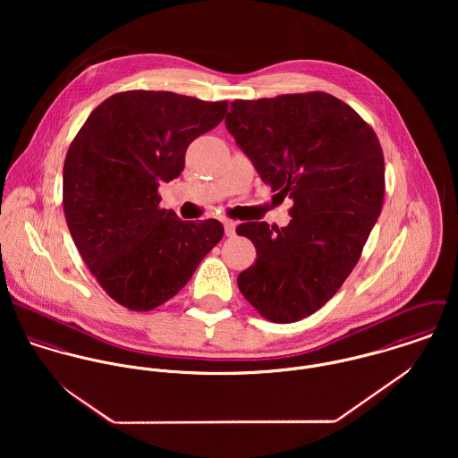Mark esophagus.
Masks as SVG:
<instances>
[{"label": "esophagus", "instance_id": "34e87169", "mask_svg": "<svg viewBox=\"0 0 458 458\" xmlns=\"http://www.w3.org/2000/svg\"><path fill=\"white\" fill-rule=\"evenodd\" d=\"M224 231H225V236L233 238V236L236 234V222H233V220H225V222H224Z\"/></svg>", "mask_w": 458, "mask_h": 458}]
</instances>
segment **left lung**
Masks as SVG:
<instances>
[{
  "label": "left lung",
  "instance_id": "8db88e82",
  "mask_svg": "<svg viewBox=\"0 0 458 458\" xmlns=\"http://www.w3.org/2000/svg\"><path fill=\"white\" fill-rule=\"evenodd\" d=\"M225 127L262 182L294 202L285 227L238 225L258 250L238 287L262 318L300 321L338 291L381 215V144L354 109L323 91L234 100Z\"/></svg>",
  "mask_w": 458,
  "mask_h": 458
}]
</instances>
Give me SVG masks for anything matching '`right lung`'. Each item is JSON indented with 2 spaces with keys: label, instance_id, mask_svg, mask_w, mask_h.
Returning a JSON list of instances; mask_svg holds the SVG:
<instances>
[{
  "label": "right lung",
  "instance_id": "1",
  "mask_svg": "<svg viewBox=\"0 0 458 458\" xmlns=\"http://www.w3.org/2000/svg\"><path fill=\"white\" fill-rule=\"evenodd\" d=\"M225 111L227 102L125 91L104 100L72 140L66 224L86 266L120 305L146 312L165 303L222 240L218 220L183 222L158 208L157 191L182 174L189 144Z\"/></svg>",
  "mask_w": 458,
  "mask_h": 458
}]
</instances>
